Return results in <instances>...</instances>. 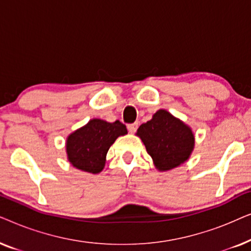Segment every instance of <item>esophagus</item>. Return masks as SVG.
<instances>
[{"mask_svg":"<svg viewBox=\"0 0 251 251\" xmlns=\"http://www.w3.org/2000/svg\"><path fill=\"white\" fill-rule=\"evenodd\" d=\"M137 128H138V123H137V122L130 123V125H128V130H129V132H131V133L136 132Z\"/></svg>","mask_w":251,"mask_h":251,"instance_id":"34e87169","label":"esophagus"}]
</instances>
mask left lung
Instances as JSON below:
<instances>
[{"instance_id":"obj_1","label":"left lung","mask_w":251,"mask_h":251,"mask_svg":"<svg viewBox=\"0 0 251 251\" xmlns=\"http://www.w3.org/2000/svg\"><path fill=\"white\" fill-rule=\"evenodd\" d=\"M137 136L160 171L183 164L194 149V135L190 126L166 109H159L152 120L143 123L137 130Z\"/></svg>"}]
</instances>
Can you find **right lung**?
<instances>
[{
    "label": "right lung",
    "mask_w": 251,
    "mask_h": 251,
    "mask_svg": "<svg viewBox=\"0 0 251 251\" xmlns=\"http://www.w3.org/2000/svg\"><path fill=\"white\" fill-rule=\"evenodd\" d=\"M128 133L119 121L109 123L92 119L67 137L66 153L71 164L85 173L98 174L104 169L106 154L116 138Z\"/></svg>",
    "instance_id": "1"
}]
</instances>
